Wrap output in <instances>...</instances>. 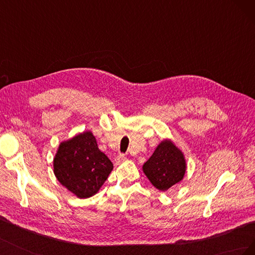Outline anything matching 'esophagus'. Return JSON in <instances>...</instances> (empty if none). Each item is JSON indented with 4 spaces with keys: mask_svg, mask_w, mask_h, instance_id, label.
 I'll return each instance as SVG.
<instances>
[{
    "mask_svg": "<svg viewBox=\"0 0 255 255\" xmlns=\"http://www.w3.org/2000/svg\"><path fill=\"white\" fill-rule=\"evenodd\" d=\"M126 159H127V157H126L125 154H119V155L115 158L116 163H117V164H121L122 161H125Z\"/></svg>",
    "mask_w": 255,
    "mask_h": 255,
    "instance_id": "obj_1",
    "label": "esophagus"
}]
</instances>
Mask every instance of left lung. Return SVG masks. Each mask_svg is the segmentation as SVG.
<instances>
[{"label":"left lung","instance_id":"8db88e82","mask_svg":"<svg viewBox=\"0 0 255 255\" xmlns=\"http://www.w3.org/2000/svg\"><path fill=\"white\" fill-rule=\"evenodd\" d=\"M142 171L154 187L166 191L183 180L186 159L171 139H164L143 164Z\"/></svg>","mask_w":255,"mask_h":255}]
</instances>
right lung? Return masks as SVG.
Segmentation results:
<instances>
[{
	"label": "right lung",
	"instance_id": "right-lung-1",
	"mask_svg": "<svg viewBox=\"0 0 255 255\" xmlns=\"http://www.w3.org/2000/svg\"><path fill=\"white\" fill-rule=\"evenodd\" d=\"M58 182L80 199L96 195L113 170V163L99 149L90 130L61 141L53 159Z\"/></svg>",
	"mask_w": 255,
	"mask_h": 255
}]
</instances>
